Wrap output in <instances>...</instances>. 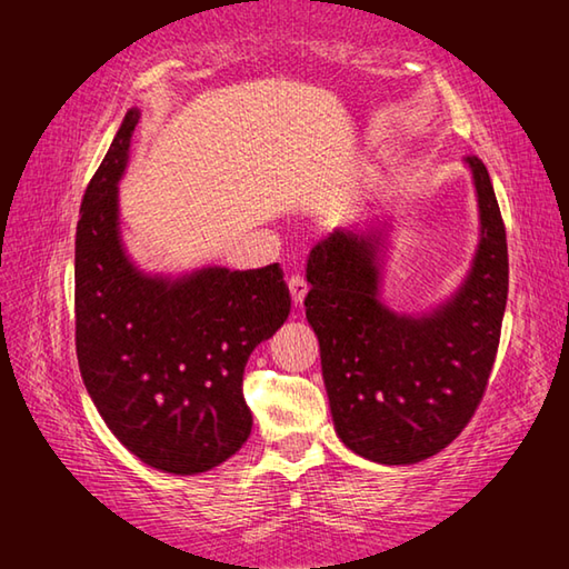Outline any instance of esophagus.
Returning <instances> with one entry per match:
<instances>
[{"label":"esophagus","instance_id":"obj_1","mask_svg":"<svg viewBox=\"0 0 569 569\" xmlns=\"http://www.w3.org/2000/svg\"><path fill=\"white\" fill-rule=\"evenodd\" d=\"M288 291H291V298L296 306H303V300L308 296V283L303 276H291L288 278Z\"/></svg>","mask_w":569,"mask_h":569}]
</instances>
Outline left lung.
<instances>
[{
  "instance_id": "1",
  "label": "left lung",
  "mask_w": 569,
  "mask_h": 569,
  "mask_svg": "<svg viewBox=\"0 0 569 569\" xmlns=\"http://www.w3.org/2000/svg\"><path fill=\"white\" fill-rule=\"evenodd\" d=\"M467 163L479 196V251L465 286L430 316H396L379 303V227L335 229L310 251L306 318L320 342L335 430L371 462L438 455L487 391L509 296V247L487 166L477 156Z\"/></svg>"
}]
</instances>
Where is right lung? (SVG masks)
Instances as JSON below:
<instances>
[{
    "instance_id": "1",
    "label": "right lung",
    "mask_w": 569,
    "mask_h": 569,
    "mask_svg": "<svg viewBox=\"0 0 569 569\" xmlns=\"http://www.w3.org/2000/svg\"><path fill=\"white\" fill-rule=\"evenodd\" d=\"M137 124L139 112L129 110L80 204L76 352L117 440L156 469L198 475L247 442V359L286 322L291 293L278 263L163 281L127 261L117 183Z\"/></svg>"
}]
</instances>
